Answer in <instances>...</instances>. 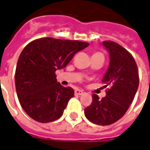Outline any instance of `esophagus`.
<instances>
[{"label":"esophagus","instance_id":"esophagus-1","mask_svg":"<svg viewBox=\"0 0 150 150\" xmlns=\"http://www.w3.org/2000/svg\"><path fill=\"white\" fill-rule=\"evenodd\" d=\"M84 92L82 90H80V89H76L75 90V95H77V96H80V95H82Z\"/></svg>","mask_w":150,"mask_h":150}]
</instances>
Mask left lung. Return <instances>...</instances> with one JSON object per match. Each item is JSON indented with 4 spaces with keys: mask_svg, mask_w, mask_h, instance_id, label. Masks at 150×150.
<instances>
[{
    "mask_svg": "<svg viewBox=\"0 0 150 150\" xmlns=\"http://www.w3.org/2000/svg\"><path fill=\"white\" fill-rule=\"evenodd\" d=\"M102 45L110 54V64L102 78L108 89L102 99L93 94L84 113L92 123L108 125L120 119L132 103L139 87V71L133 56L122 46L112 41H103Z\"/></svg>",
    "mask_w": 150,
    "mask_h": 150,
    "instance_id": "obj_1",
    "label": "left lung"
}]
</instances>
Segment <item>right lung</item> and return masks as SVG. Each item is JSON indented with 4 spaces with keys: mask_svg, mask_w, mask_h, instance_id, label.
<instances>
[{
    "mask_svg": "<svg viewBox=\"0 0 150 150\" xmlns=\"http://www.w3.org/2000/svg\"><path fill=\"white\" fill-rule=\"evenodd\" d=\"M88 45L47 37L25 47L17 62L15 80L19 101L32 119L48 123L62 116L74 91L57 82L55 72L65 68L74 54Z\"/></svg>",
    "mask_w": 150,
    "mask_h": 150,
    "instance_id": "add662e5",
    "label": "right lung"
}]
</instances>
